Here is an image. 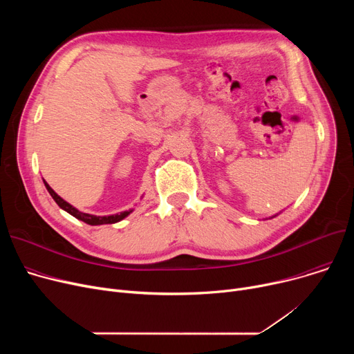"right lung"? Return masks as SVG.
<instances>
[{
    "instance_id": "obj_1",
    "label": "right lung",
    "mask_w": 354,
    "mask_h": 354,
    "mask_svg": "<svg viewBox=\"0 0 354 354\" xmlns=\"http://www.w3.org/2000/svg\"><path fill=\"white\" fill-rule=\"evenodd\" d=\"M44 185L47 191L50 192V195L53 196V199L57 202V205L64 209L66 212H68L70 215H73L74 218H77L83 222H86V224L88 225H103V224H116V222L122 221L123 218H126L130 212L132 211H124V212H120V214H115V215H109V216H96V215H90V214H84V212H80L79 209H76L74 207H71L68 202H66L63 198H60L57 194H55L51 188L50 185L44 180Z\"/></svg>"
}]
</instances>
